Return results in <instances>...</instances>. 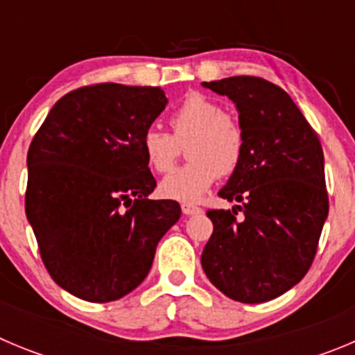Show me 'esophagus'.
<instances>
[{"mask_svg": "<svg viewBox=\"0 0 355 355\" xmlns=\"http://www.w3.org/2000/svg\"><path fill=\"white\" fill-rule=\"evenodd\" d=\"M182 211L184 215H198L201 214V208L200 207H194V205H189V203H182Z\"/></svg>", "mask_w": 355, "mask_h": 355, "instance_id": "obj_1", "label": "esophagus"}]
</instances>
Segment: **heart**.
I'll list each match as a JSON object with an SVG mask.
<instances>
[{
  "instance_id": "1",
  "label": "heart",
  "mask_w": 355,
  "mask_h": 355,
  "mask_svg": "<svg viewBox=\"0 0 355 355\" xmlns=\"http://www.w3.org/2000/svg\"><path fill=\"white\" fill-rule=\"evenodd\" d=\"M170 132L148 128L141 137V150L148 166L157 173L170 170L180 154V144L191 138V161L162 178L159 193L168 200L198 203L218 175L233 173L245 150L243 129L215 99L191 92L171 114Z\"/></svg>"
}]
</instances>
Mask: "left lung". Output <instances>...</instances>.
<instances>
[{
	"instance_id": "8db88e82",
	"label": "left lung",
	"mask_w": 355,
	"mask_h": 355,
	"mask_svg": "<svg viewBox=\"0 0 355 355\" xmlns=\"http://www.w3.org/2000/svg\"><path fill=\"white\" fill-rule=\"evenodd\" d=\"M201 85L234 103L245 137L243 157L218 191L241 207L207 211L214 233L201 266L231 300L264 303L293 289L315 257L329 211L322 147L278 85L259 77Z\"/></svg>"
}]
</instances>
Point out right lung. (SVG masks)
I'll list each match as a JSON object with an SVG mask.
<instances>
[{
  "instance_id": "right-lung-1",
  "label": "right lung",
  "mask_w": 355,
  "mask_h": 355,
  "mask_svg": "<svg viewBox=\"0 0 355 355\" xmlns=\"http://www.w3.org/2000/svg\"><path fill=\"white\" fill-rule=\"evenodd\" d=\"M168 105L161 87L98 84L55 103L28 152L26 215L54 282L91 303L137 289L180 205L148 200L141 137Z\"/></svg>"
}]
</instances>
